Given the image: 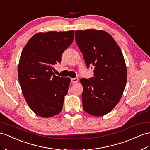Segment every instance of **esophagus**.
Wrapping results in <instances>:
<instances>
[{
  "label": "esophagus",
  "instance_id": "34e87169",
  "mask_svg": "<svg viewBox=\"0 0 150 150\" xmlns=\"http://www.w3.org/2000/svg\"><path fill=\"white\" fill-rule=\"evenodd\" d=\"M71 82L73 83H76L79 82V79L78 78H74V79H71Z\"/></svg>",
  "mask_w": 150,
  "mask_h": 150
}]
</instances>
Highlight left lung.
Wrapping results in <instances>:
<instances>
[{"label": "left lung", "instance_id": "obj_1", "mask_svg": "<svg viewBox=\"0 0 150 150\" xmlns=\"http://www.w3.org/2000/svg\"><path fill=\"white\" fill-rule=\"evenodd\" d=\"M75 34L87 66L94 67L93 77L80 80L83 88V108L93 116H103L115 108L124 93L127 79L124 56L105 31L89 29Z\"/></svg>", "mask_w": 150, "mask_h": 150}]
</instances>
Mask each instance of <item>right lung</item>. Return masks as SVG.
<instances>
[{"label": "right lung", "instance_id": "obj_1", "mask_svg": "<svg viewBox=\"0 0 150 150\" xmlns=\"http://www.w3.org/2000/svg\"><path fill=\"white\" fill-rule=\"evenodd\" d=\"M74 38V30L39 32L21 52L18 74L22 93L30 108L41 117L55 116L62 110L71 80L55 75L53 66L61 62Z\"/></svg>", "mask_w": 150, "mask_h": 150}]
</instances>
